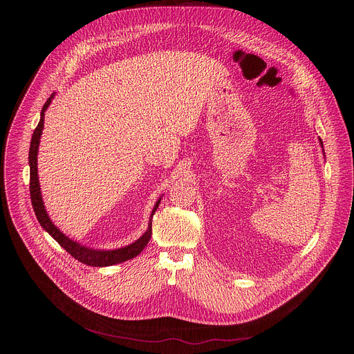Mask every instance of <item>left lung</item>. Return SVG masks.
<instances>
[{
	"instance_id": "8db88e82",
	"label": "left lung",
	"mask_w": 354,
	"mask_h": 354,
	"mask_svg": "<svg viewBox=\"0 0 354 354\" xmlns=\"http://www.w3.org/2000/svg\"><path fill=\"white\" fill-rule=\"evenodd\" d=\"M319 142H321V145H322V141H321V138H319ZM324 147V145H322Z\"/></svg>"
}]
</instances>
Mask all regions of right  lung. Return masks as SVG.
Segmentation results:
<instances>
[{
    "label": "right lung",
    "mask_w": 354,
    "mask_h": 354,
    "mask_svg": "<svg viewBox=\"0 0 354 354\" xmlns=\"http://www.w3.org/2000/svg\"><path fill=\"white\" fill-rule=\"evenodd\" d=\"M55 97V93H52L46 104L41 108L40 112V120L39 124L36 126L32 140H30V148H29V168H30V183H29V189H30V200H32V206H33V212L36 214L37 221L40 223V225L43 227L44 231H47L50 235H52L62 248H64L68 254L80 261L84 265L88 266H95V268H105V266H112L116 263H122L126 262L129 259H133L134 257H137L140 252L147 246V243L149 242L151 234H153V216L157 212L160 203H161V197L158 198V201L156 203L153 213L149 216V223H148V228L147 231L133 243L119 248V249H111V250H104V249H92V248H86L81 243H78L74 239H70L68 236H66L50 220L46 209H44V203L41 198V193H40V185H39V176H37V149H39V142H40V136H41V130L44 127V112L48 108V105L52 104V99Z\"/></svg>",
    "instance_id": "1"
}]
</instances>
